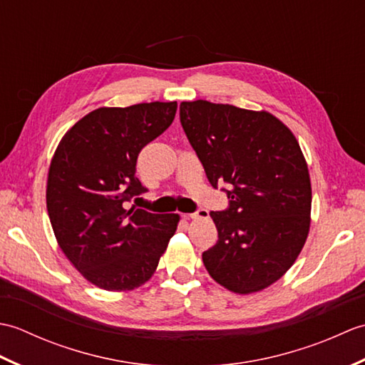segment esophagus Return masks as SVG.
Here are the masks:
<instances>
[{
    "label": "esophagus",
    "instance_id": "esophagus-1",
    "mask_svg": "<svg viewBox=\"0 0 365 365\" xmlns=\"http://www.w3.org/2000/svg\"><path fill=\"white\" fill-rule=\"evenodd\" d=\"M182 216L185 220H200V218H208V212L205 210V208H199V210L195 213H187Z\"/></svg>",
    "mask_w": 365,
    "mask_h": 365
}]
</instances>
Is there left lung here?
<instances>
[{
    "mask_svg": "<svg viewBox=\"0 0 365 365\" xmlns=\"http://www.w3.org/2000/svg\"><path fill=\"white\" fill-rule=\"evenodd\" d=\"M180 122L213 188L229 207L210 216L218 242L202 254L216 282L240 294L281 279L311 226L307 163L292 131L267 111L207 100L180 103Z\"/></svg>",
    "mask_w": 365,
    "mask_h": 365,
    "instance_id": "left-lung-1",
    "label": "left lung"
}]
</instances>
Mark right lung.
<instances>
[{
	"mask_svg": "<svg viewBox=\"0 0 365 365\" xmlns=\"http://www.w3.org/2000/svg\"><path fill=\"white\" fill-rule=\"evenodd\" d=\"M177 102L98 108L61 139L46 182V210L58 245L89 282L108 292L149 281L175 234L178 215L123 202L147 190L136 177L143 147L158 138Z\"/></svg>",
	"mask_w": 365,
	"mask_h": 365,
	"instance_id": "add662e5",
	"label": "right lung"
}]
</instances>
